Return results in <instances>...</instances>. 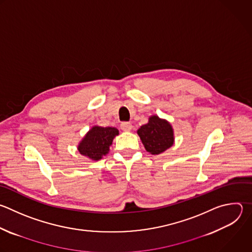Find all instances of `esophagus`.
Returning <instances> with one entry per match:
<instances>
[{"label":"esophagus","mask_w":252,"mask_h":252,"mask_svg":"<svg viewBox=\"0 0 252 252\" xmlns=\"http://www.w3.org/2000/svg\"><path fill=\"white\" fill-rule=\"evenodd\" d=\"M121 128L125 131H129L131 130L132 128V125L130 123H127V122H124L121 124Z\"/></svg>","instance_id":"esophagus-1"}]
</instances>
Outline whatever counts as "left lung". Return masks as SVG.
Listing matches in <instances>:
<instances>
[{"instance_id": "1", "label": "left lung", "mask_w": 252, "mask_h": 252, "mask_svg": "<svg viewBox=\"0 0 252 252\" xmlns=\"http://www.w3.org/2000/svg\"><path fill=\"white\" fill-rule=\"evenodd\" d=\"M137 133L146 149L151 154H160L173 145L174 136L171 125L152 116L146 125L138 128Z\"/></svg>"}]
</instances>
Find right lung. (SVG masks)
<instances>
[{
    "instance_id": "right-lung-1",
    "label": "right lung",
    "mask_w": 252,
    "mask_h": 252,
    "mask_svg": "<svg viewBox=\"0 0 252 252\" xmlns=\"http://www.w3.org/2000/svg\"><path fill=\"white\" fill-rule=\"evenodd\" d=\"M118 134L116 127L93 126L78 145V150L92 160H100L109 152L110 145Z\"/></svg>"
}]
</instances>
